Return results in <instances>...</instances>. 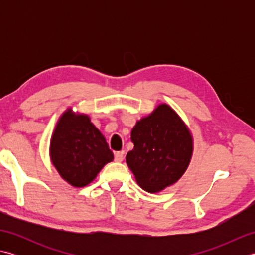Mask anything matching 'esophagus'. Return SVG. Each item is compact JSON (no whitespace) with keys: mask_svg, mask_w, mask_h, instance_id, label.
<instances>
[{"mask_svg":"<svg viewBox=\"0 0 255 255\" xmlns=\"http://www.w3.org/2000/svg\"><path fill=\"white\" fill-rule=\"evenodd\" d=\"M124 160V152H115V161L116 162H122Z\"/></svg>","mask_w":255,"mask_h":255,"instance_id":"obj_1","label":"esophagus"}]
</instances>
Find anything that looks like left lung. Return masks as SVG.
Listing matches in <instances>:
<instances>
[{
    "instance_id": "obj_1",
    "label": "left lung",
    "mask_w": 255,
    "mask_h": 255,
    "mask_svg": "<svg viewBox=\"0 0 255 255\" xmlns=\"http://www.w3.org/2000/svg\"><path fill=\"white\" fill-rule=\"evenodd\" d=\"M133 149L126 155L139 186L158 193L176 183L193 154V137L176 112L167 104L137 122L131 130Z\"/></svg>"
}]
</instances>
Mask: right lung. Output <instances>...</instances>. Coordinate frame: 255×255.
<instances>
[{
	"label": "right lung",
	"mask_w": 255,
	"mask_h": 255,
	"mask_svg": "<svg viewBox=\"0 0 255 255\" xmlns=\"http://www.w3.org/2000/svg\"><path fill=\"white\" fill-rule=\"evenodd\" d=\"M50 159L64 181L74 187H83L114 160V154L90 117L68 108L52 133Z\"/></svg>",
	"instance_id": "right-lung-1"
}]
</instances>
